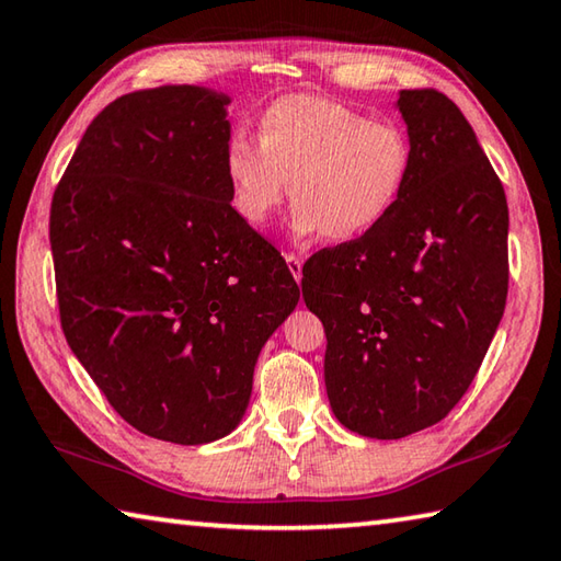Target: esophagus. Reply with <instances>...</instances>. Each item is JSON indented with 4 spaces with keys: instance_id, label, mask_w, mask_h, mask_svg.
<instances>
[{
    "instance_id": "34e87169",
    "label": "esophagus",
    "mask_w": 561,
    "mask_h": 561,
    "mask_svg": "<svg viewBox=\"0 0 561 561\" xmlns=\"http://www.w3.org/2000/svg\"><path fill=\"white\" fill-rule=\"evenodd\" d=\"M286 263H288V271H290L293 278L300 280L302 278V259H300V255L286 253Z\"/></svg>"
}]
</instances>
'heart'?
<instances>
[{
	"instance_id": "obj_1",
	"label": "heart",
	"mask_w": 561,
	"mask_h": 561,
	"mask_svg": "<svg viewBox=\"0 0 561 561\" xmlns=\"http://www.w3.org/2000/svg\"><path fill=\"white\" fill-rule=\"evenodd\" d=\"M224 170L233 211L245 224H265L290 184L293 233L352 243L397 206L411 172V142L397 123L298 93L261 113L259 145L231 137Z\"/></svg>"
}]
</instances>
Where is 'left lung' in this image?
<instances>
[{
  "label": "left lung",
  "mask_w": 561,
  "mask_h": 561,
  "mask_svg": "<svg viewBox=\"0 0 561 561\" xmlns=\"http://www.w3.org/2000/svg\"><path fill=\"white\" fill-rule=\"evenodd\" d=\"M411 172L365 239L302 265L328 337L332 414L394 440L438 424L466 394L507 298V199L473 127L444 93L399 91Z\"/></svg>",
  "instance_id": "8db88e82"
}]
</instances>
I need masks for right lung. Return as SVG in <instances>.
Wrapping results in <instances>:
<instances>
[{"label":"right lung","mask_w":561,"mask_h":561,"mask_svg":"<svg viewBox=\"0 0 561 561\" xmlns=\"http://www.w3.org/2000/svg\"><path fill=\"white\" fill-rule=\"evenodd\" d=\"M229 103L204 85L117 98L78 142L48 224L73 355L127 424L180 446L241 424L261 350L300 298L231 206Z\"/></svg>","instance_id":"1"}]
</instances>
